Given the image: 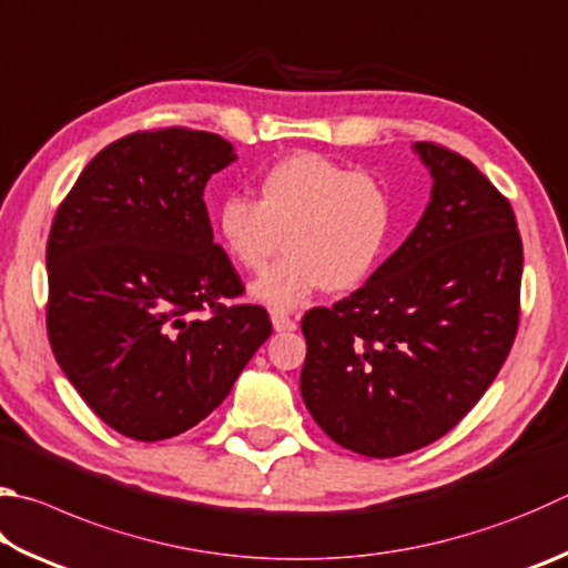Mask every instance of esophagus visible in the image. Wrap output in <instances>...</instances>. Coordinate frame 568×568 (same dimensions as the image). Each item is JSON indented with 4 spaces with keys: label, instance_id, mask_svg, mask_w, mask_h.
Here are the masks:
<instances>
[{
    "label": "esophagus",
    "instance_id": "obj_1",
    "mask_svg": "<svg viewBox=\"0 0 568 568\" xmlns=\"http://www.w3.org/2000/svg\"><path fill=\"white\" fill-rule=\"evenodd\" d=\"M271 320H273L275 333H291V329H295V320L283 315V313H273Z\"/></svg>",
    "mask_w": 568,
    "mask_h": 568
}]
</instances>
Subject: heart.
Masks as SVG:
<instances>
[{"mask_svg":"<svg viewBox=\"0 0 568 568\" xmlns=\"http://www.w3.org/2000/svg\"><path fill=\"white\" fill-rule=\"evenodd\" d=\"M219 235L243 271L261 273L253 301L275 313L305 305L325 287L347 291L373 275L392 231L385 183L320 153H293L257 179V201L229 195L219 205Z\"/></svg>","mask_w":568,"mask_h":568,"instance_id":"1","label":"heart"}]
</instances>
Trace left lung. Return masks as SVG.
Listing matches in <instances>:
<instances>
[{"label":"left lung","mask_w":568,"mask_h":568,"mask_svg":"<svg viewBox=\"0 0 568 568\" xmlns=\"http://www.w3.org/2000/svg\"><path fill=\"white\" fill-rule=\"evenodd\" d=\"M412 151L432 176L415 231L359 291L303 317L305 407L339 447L377 459L447 435L494 383L519 325L509 201L459 153Z\"/></svg>","instance_id":"8db88e82"}]
</instances>
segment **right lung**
<instances>
[{"label":"right lung","mask_w":568,"mask_h":568,"mask_svg":"<svg viewBox=\"0 0 568 568\" xmlns=\"http://www.w3.org/2000/svg\"><path fill=\"white\" fill-rule=\"evenodd\" d=\"M235 159L219 133H131L89 161L51 223V349L81 399L131 439L199 425L273 333L263 307L221 303L243 285L213 243L203 189Z\"/></svg>","instance_id":"right-lung-1"}]
</instances>
